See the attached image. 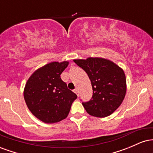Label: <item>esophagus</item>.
Returning a JSON list of instances; mask_svg holds the SVG:
<instances>
[{"label": "esophagus", "mask_w": 153, "mask_h": 153, "mask_svg": "<svg viewBox=\"0 0 153 153\" xmlns=\"http://www.w3.org/2000/svg\"><path fill=\"white\" fill-rule=\"evenodd\" d=\"M74 92L75 93V94H77V96H79V92H78V89H75V90H74Z\"/></svg>", "instance_id": "obj_1"}]
</instances>
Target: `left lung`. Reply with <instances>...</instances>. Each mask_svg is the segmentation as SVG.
Returning a JSON list of instances; mask_svg holds the SVG:
<instances>
[{"label": "left lung", "mask_w": 153, "mask_h": 153, "mask_svg": "<svg viewBox=\"0 0 153 153\" xmlns=\"http://www.w3.org/2000/svg\"><path fill=\"white\" fill-rule=\"evenodd\" d=\"M74 62L86 72L92 85V98L82 102L87 113L100 118L111 114L125 97L127 82L123 70L103 58L89 57Z\"/></svg>", "instance_id": "obj_1"}]
</instances>
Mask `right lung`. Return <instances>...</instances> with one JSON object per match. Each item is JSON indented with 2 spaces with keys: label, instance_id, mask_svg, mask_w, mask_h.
Masks as SVG:
<instances>
[{
  "label": "right lung",
  "instance_id": "1",
  "mask_svg": "<svg viewBox=\"0 0 153 153\" xmlns=\"http://www.w3.org/2000/svg\"><path fill=\"white\" fill-rule=\"evenodd\" d=\"M68 62L47 64L31 75L26 84L24 96L33 115L45 123L65 119L77 95L67 87L60 75Z\"/></svg>",
  "mask_w": 153,
  "mask_h": 153
}]
</instances>
